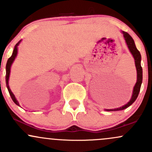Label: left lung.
Segmentation results:
<instances>
[{
  "instance_id": "1",
  "label": "left lung",
  "mask_w": 152,
  "mask_h": 152,
  "mask_svg": "<svg viewBox=\"0 0 152 152\" xmlns=\"http://www.w3.org/2000/svg\"><path fill=\"white\" fill-rule=\"evenodd\" d=\"M122 33H123L124 34V39H125L126 42L127 46H128L130 52H131V53L132 54L133 57H134V63H135L136 70H137V82H136L135 85H134V89H133V93L131 99H130V101L126 104L123 106V107H118V108L116 109H110V110L106 109V111H119V110H123L124 109L129 107V106L135 102L136 99H137L139 94V92H140V87H141L142 81V69L141 65H140V62H141V55H140V51H139L137 49V48H136L135 44H134V39H132V37L127 32L122 31Z\"/></svg>"
}]
</instances>
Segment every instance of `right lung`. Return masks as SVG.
I'll return each instance as SVG.
<instances>
[{"label":"right lung","instance_id":"add662e5","mask_svg":"<svg viewBox=\"0 0 152 152\" xmlns=\"http://www.w3.org/2000/svg\"><path fill=\"white\" fill-rule=\"evenodd\" d=\"M21 40H20L19 42H18V43L15 45V48H14V50H13V53H12V55L10 56V58H9L8 61H7V65H6V71H7V73H6V83H7V89H8L9 90V93H10V96L11 98H12V101H13L14 102H15V104H16L17 105L19 106V103H18V100L16 99V98H15V95L13 94V93L12 92V90H10V86H9V79H10V69H11V66H12V63H13L14 60H15V57L17 56V54H18V45L20 44V42Z\"/></svg>","mask_w":152,"mask_h":152}]
</instances>
